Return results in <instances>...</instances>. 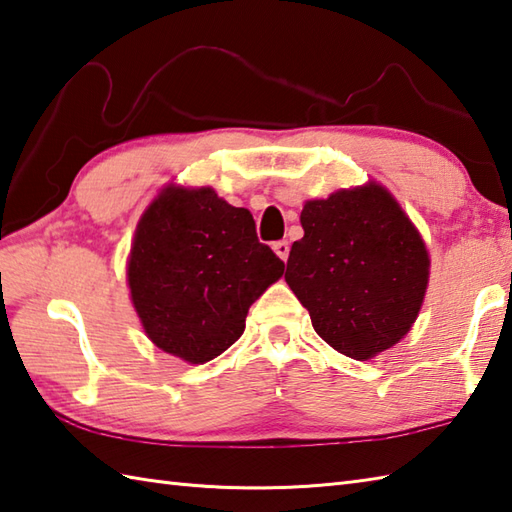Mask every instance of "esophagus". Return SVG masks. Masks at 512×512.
Listing matches in <instances>:
<instances>
[{"mask_svg":"<svg viewBox=\"0 0 512 512\" xmlns=\"http://www.w3.org/2000/svg\"><path fill=\"white\" fill-rule=\"evenodd\" d=\"M271 247H274V252L278 254L280 260H287L289 258V243L287 241H276Z\"/></svg>","mask_w":512,"mask_h":512,"instance_id":"1","label":"esophagus"}]
</instances>
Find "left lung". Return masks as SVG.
Wrapping results in <instances>:
<instances>
[{"mask_svg": "<svg viewBox=\"0 0 512 512\" xmlns=\"http://www.w3.org/2000/svg\"><path fill=\"white\" fill-rule=\"evenodd\" d=\"M285 280L333 349L369 360L400 342L429 287V252L387 187L307 201Z\"/></svg>", "mask_w": 512, "mask_h": 512, "instance_id": "obj_1", "label": "left lung"}]
</instances>
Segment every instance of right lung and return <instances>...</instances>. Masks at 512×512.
Segmentation results:
<instances>
[{
  "mask_svg": "<svg viewBox=\"0 0 512 512\" xmlns=\"http://www.w3.org/2000/svg\"><path fill=\"white\" fill-rule=\"evenodd\" d=\"M283 269L245 207L212 187L168 185L134 232L128 285L156 347L203 364L243 336L249 307Z\"/></svg>",
  "mask_w": 512,
  "mask_h": 512,
  "instance_id": "add662e5",
  "label": "right lung"
}]
</instances>
